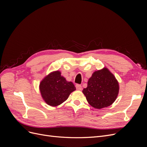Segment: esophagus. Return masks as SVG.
I'll list each match as a JSON object with an SVG mask.
<instances>
[{
    "instance_id": "34e87169",
    "label": "esophagus",
    "mask_w": 147,
    "mask_h": 147,
    "mask_svg": "<svg viewBox=\"0 0 147 147\" xmlns=\"http://www.w3.org/2000/svg\"><path fill=\"white\" fill-rule=\"evenodd\" d=\"M76 88H77V90H79V91H80V90H82V85H80V84H76Z\"/></svg>"
}]
</instances>
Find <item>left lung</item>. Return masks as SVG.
<instances>
[{
  "instance_id": "left-lung-1",
  "label": "left lung",
  "mask_w": 147,
  "mask_h": 147,
  "mask_svg": "<svg viewBox=\"0 0 147 147\" xmlns=\"http://www.w3.org/2000/svg\"><path fill=\"white\" fill-rule=\"evenodd\" d=\"M119 92V84L107 68L92 74L88 82L87 88L83 90L88 102L97 109L107 107L116 100Z\"/></svg>"
}]
</instances>
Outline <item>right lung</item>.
<instances>
[{
    "label": "right lung",
    "mask_w": 147,
    "mask_h": 147,
    "mask_svg": "<svg viewBox=\"0 0 147 147\" xmlns=\"http://www.w3.org/2000/svg\"><path fill=\"white\" fill-rule=\"evenodd\" d=\"M57 70L50 73L40 83V91L43 99L52 107L61 104L76 90L72 82H67Z\"/></svg>",
    "instance_id": "1"
}]
</instances>
